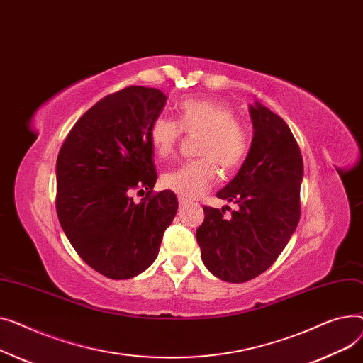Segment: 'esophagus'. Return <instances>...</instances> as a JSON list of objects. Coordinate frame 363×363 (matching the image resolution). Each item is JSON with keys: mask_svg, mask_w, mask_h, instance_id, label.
Masks as SVG:
<instances>
[{"mask_svg": "<svg viewBox=\"0 0 363 363\" xmlns=\"http://www.w3.org/2000/svg\"><path fill=\"white\" fill-rule=\"evenodd\" d=\"M187 206V201H184V199H182V198H179V208L180 209H183V208H186Z\"/></svg>", "mask_w": 363, "mask_h": 363, "instance_id": "1", "label": "esophagus"}]
</instances>
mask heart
I'll return each instance as SVG.
<instances>
[{
  "label": "heart",
  "mask_w": 363,
  "mask_h": 363,
  "mask_svg": "<svg viewBox=\"0 0 363 363\" xmlns=\"http://www.w3.org/2000/svg\"><path fill=\"white\" fill-rule=\"evenodd\" d=\"M186 135L201 133L198 155L202 160L186 162L168 169L161 176V184L182 199H195L214 184L217 168L224 173L238 169L249 154L246 127L234 118L228 106L201 98H189L177 106V121L158 117L149 129V140L160 158H168Z\"/></svg>",
  "instance_id": "1"
}]
</instances>
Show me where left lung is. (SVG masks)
Instances as JSON below:
<instances>
[{"instance_id": "8db88e82", "label": "left lung", "mask_w": 363, "mask_h": 363, "mask_svg": "<svg viewBox=\"0 0 363 363\" xmlns=\"http://www.w3.org/2000/svg\"><path fill=\"white\" fill-rule=\"evenodd\" d=\"M253 139L249 154L217 198L236 211L203 206L196 240L205 267L228 283H245L280 257L301 218L303 160L290 127L261 102L249 106ZM227 211L230 208L227 206Z\"/></svg>"}]
</instances>
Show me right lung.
Returning a JSON list of instances; mask_svg holds the SVG:
<instances>
[{
  "label": "right lung",
  "mask_w": 363,
  "mask_h": 363,
  "mask_svg": "<svg viewBox=\"0 0 363 363\" xmlns=\"http://www.w3.org/2000/svg\"><path fill=\"white\" fill-rule=\"evenodd\" d=\"M165 101L145 86L106 95L76 121L58 152V221L79 257L111 280L132 279L155 261L179 208L172 190H152L149 129ZM133 189L145 198L135 203Z\"/></svg>",
  "instance_id": "right-lung-1"
}]
</instances>
